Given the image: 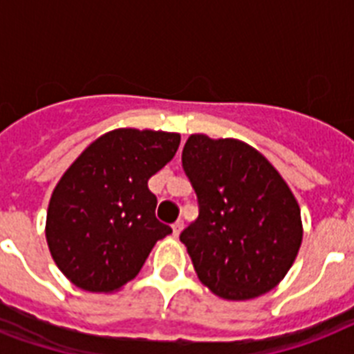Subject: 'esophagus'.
<instances>
[{
	"label": "esophagus",
	"mask_w": 354,
	"mask_h": 354,
	"mask_svg": "<svg viewBox=\"0 0 354 354\" xmlns=\"http://www.w3.org/2000/svg\"><path fill=\"white\" fill-rule=\"evenodd\" d=\"M183 230V221H176L174 222V224H172V233H174V235H180V232H182Z\"/></svg>",
	"instance_id": "obj_1"
}]
</instances>
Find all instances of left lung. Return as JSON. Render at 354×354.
<instances>
[{
    "label": "left lung",
    "instance_id": "left-lung-1",
    "mask_svg": "<svg viewBox=\"0 0 354 354\" xmlns=\"http://www.w3.org/2000/svg\"><path fill=\"white\" fill-rule=\"evenodd\" d=\"M183 171L198 218L180 235L198 279L213 294L242 301L266 294L296 261L303 239L294 194L259 150L239 139L193 133Z\"/></svg>",
    "mask_w": 354,
    "mask_h": 354
}]
</instances>
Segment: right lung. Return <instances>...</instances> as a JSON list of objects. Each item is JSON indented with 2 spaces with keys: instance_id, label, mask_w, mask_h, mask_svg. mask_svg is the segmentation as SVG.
Segmentation results:
<instances>
[{
  "instance_id": "right-lung-1",
  "label": "right lung",
  "mask_w": 354,
  "mask_h": 354,
  "mask_svg": "<svg viewBox=\"0 0 354 354\" xmlns=\"http://www.w3.org/2000/svg\"><path fill=\"white\" fill-rule=\"evenodd\" d=\"M180 133L118 128L64 172L49 200L46 239L75 286L113 292L133 279L171 226L156 218L149 180L174 158Z\"/></svg>"
}]
</instances>
